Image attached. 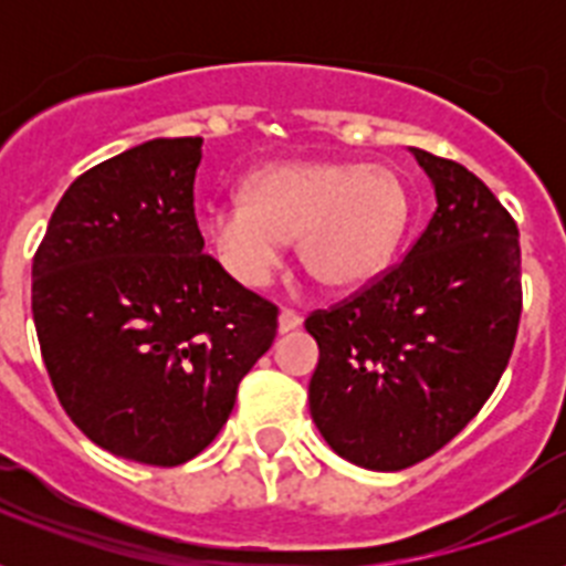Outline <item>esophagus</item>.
<instances>
[{
    "label": "esophagus",
    "instance_id": "obj_1",
    "mask_svg": "<svg viewBox=\"0 0 566 566\" xmlns=\"http://www.w3.org/2000/svg\"><path fill=\"white\" fill-rule=\"evenodd\" d=\"M300 323H303V317H300L297 312H292V308H283V312L277 314V332L280 334L294 332V328H297Z\"/></svg>",
    "mask_w": 566,
    "mask_h": 566
}]
</instances>
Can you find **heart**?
<instances>
[{
  "instance_id": "1",
  "label": "heart",
  "mask_w": 566,
  "mask_h": 566,
  "mask_svg": "<svg viewBox=\"0 0 566 566\" xmlns=\"http://www.w3.org/2000/svg\"><path fill=\"white\" fill-rule=\"evenodd\" d=\"M243 195L209 207L207 234L229 274L249 289L266 286L294 238L317 283L332 292L368 286L408 223V192L388 167L269 164L249 175Z\"/></svg>"
}]
</instances>
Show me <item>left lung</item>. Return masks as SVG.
<instances>
[{"label": "left lung", "instance_id": "obj_1", "mask_svg": "<svg viewBox=\"0 0 566 566\" xmlns=\"http://www.w3.org/2000/svg\"><path fill=\"white\" fill-rule=\"evenodd\" d=\"M411 153L437 192L424 232L402 263L306 319L314 424L368 470H405L451 442L502 379L522 317L516 221L462 164Z\"/></svg>", "mask_w": 566, "mask_h": 566}]
</instances>
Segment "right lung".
Returning <instances> with one entry per match:
<instances>
[{
	"instance_id": "1",
	"label": "right lung",
	"mask_w": 566,
	"mask_h": 566,
	"mask_svg": "<svg viewBox=\"0 0 566 566\" xmlns=\"http://www.w3.org/2000/svg\"><path fill=\"white\" fill-rule=\"evenodd\" d=\"M201 144L153 138L78 175L33 258V323L59 402L90 442L155 468L221 433L277 334V306L203 254Z\"/></svg>"
}]
</instances>
